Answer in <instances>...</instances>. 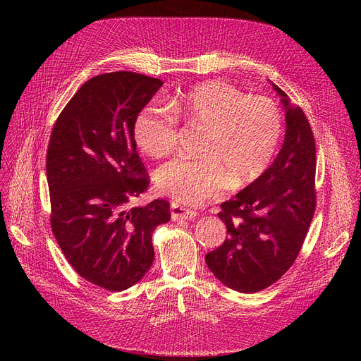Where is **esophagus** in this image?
Segmentation results:
<instances>
[{
	"label": "esophagus",
	"instance_id": "esophagus-1",
	"mask_svg": "<svg viewBox=\"0 0 361 361\" xmlns=\"http://www.w3.org/2000/svg\"><path fill=\"white\" fill-rule=\"evenodd\" d=\"M169 211H171V219L173 221H188V219H193L197 215L196 211L187 209V207L178 204L177 202H171Z\"/></svg>",
	"mask_w": 361,
	"mask_h": 361
}]
</instances>
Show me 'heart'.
Returning <instances> with one entry per match:
<instances>
[{
	"mask_svg": "<svg viewBox=\"0 0 361 361\" xmlns=\"http://www.w3.org/2000/svg\"><path fill=\"white\" fill-rule=\"evenodd\" d=\"M180 121L204 128L199 158H174L155 176L158 190L183 204L197 206L230 188L257 180L271 165L283 133L279 106L233 85H200L171 101L169 108L147 104L136 116L133 135L152 158L177 146Z\"/></svg>",
	"mask_w": 361,
	"mask_h": 361,
	"instance_id": "b5f03b06",
	"label": "heart"
}]
</instances>
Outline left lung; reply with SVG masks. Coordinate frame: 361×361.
Returning <instances> with one entry per match:
<instances>
[{
  "mask_svg": "<svg viewBox=\"0 0 361 361\" xmlns=\"http://www.w3.org/2000/svg\"><path fill=\"white\" fill-rule=\"evenodd\" d=\"M286 140L274 164L235 197L221 203L222 245L204 256L207 268L240 293L268 288L298 257L316 211V145L310 123L287 93Z\"/></svg>",
  "mask_w": 361,
  "mask_h": 361,
  "instance_id": "8db88e82",
  "label": "left lung"
}]
</instances>
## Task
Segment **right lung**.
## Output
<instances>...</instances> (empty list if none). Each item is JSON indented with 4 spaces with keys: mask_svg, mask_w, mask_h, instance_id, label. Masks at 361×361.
<instances>
[{
    "mask_svg": "<svg viewBox=\"0 0 361 361\" xmlns=\"http://www.w3.org/2000/svg\"><path fill=\"white\" fill-rule=\"evenodd\" d=\"M162 86L131 71L98 74L56 118L47 150L51 228L66 259L108 291L139 282L154 263L152 234L171 219L169 202L128 207L149 174L133 135L139 111Z\"/></svg>",
    "mask_w": 361,
    "mask_h": 361,
    "instance_id": "obj_1",
    "label": "right lung"
}]
</instances>
